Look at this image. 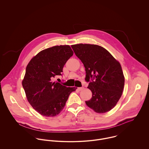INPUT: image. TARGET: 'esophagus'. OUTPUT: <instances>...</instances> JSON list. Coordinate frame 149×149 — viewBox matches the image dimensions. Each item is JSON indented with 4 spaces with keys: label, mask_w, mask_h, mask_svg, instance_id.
<instances>
[{
    "label": "esophagus",
    "mask_w": 149,
    "mask_h": 149,
    "mask_svg": "<svg viewBox=\"0 0 149 149\" xmlns=\"http://www.w3.org/2000/svg\"><path fill=\"white\" fill-rule=\"evenodd\" d=\"M84 88V87H78V88H77V90H78V91H81V90H82Z\"/></svg>",
    "instance_id": "1"
}]
</instances>
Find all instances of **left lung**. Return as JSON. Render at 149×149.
<instances>
[{
  "label": "left lung",
  "mask_w": 149,
  "mask_h": 149,
  "mask_svg": "<svg viewBox=\"0 0 149 149\" xmlns=\"http://www.w3.org/2000/svg\"><path fill=\"white\" fill-rule=\"evenodd\" d=\"M71 47L85 67L86 81L93 78L87 87L92 98L86 104L97 113L109 111L116 106L123 90L125 77L120 63L98 45L79 43Z\"/></svg>",
  "instance_id": "obj_1"
}]
</instances>
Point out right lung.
<instances>
[{"label":"right lung","instance_id":"right-lung-1","mask_svg":"<svg viewBox=\"0 0 149 149\" xmlns=\"http://www.w3.org/2000/svg\"><path fill=\"white\" fill-rule=\"evenodd\" d=\"M73 54L69 45L54 46L40 51L26 67L22 86L27 100L40 115H58L71 93L77 88L52 81L55 75H61L63 67Z\"/></svg>","mask_w":149,"mask_h":149}]
</instances>
